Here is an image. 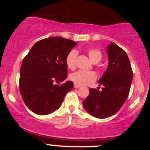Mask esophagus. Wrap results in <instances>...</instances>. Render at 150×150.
Returning <instances> with one entry per match:
<instances>
[{
	"label": "esophagus",
	"instance_id": "1",
	"mask_svg": "<svg viewBox=\"0 0 150 150\" xmlns=\"http://www.w3.org/2000/svg\"><path fill=\"white\" fill-rule=\"evenodd\" d=\"M80 87V86L79 85H77V84H74V87H75V88L77 89V88H79Z\"/></svg>",
	"mask_w": 150,
	"mask_h": 150
}]
</instances>
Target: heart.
<instances>
[{"label":"heart","instance_id":"obj_1","mask_svg":"<svg viewBox=\"0 0 150 150\" xmlns=\"http://www.w3.org/2000/svg\"><path fill=\"white\" fill-rule=\"evenodd\" d=\"M88 56L92 63H99L102 58V53L99 49H89L88 51ZM77 56V51L76 50H72L67 55L66 58H65V63H66V65L68 68L73 70L75 68ZM69 78L75 84L82 85L94 82L97 79V75L93 71L78 70V71L70 74Z\"/></svg>","mask_w":150,"mask_h":150}]
</instances>
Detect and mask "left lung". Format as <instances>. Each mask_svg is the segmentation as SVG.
<instances>
[{
  "label": "left lung",
  "mask_w": 150,
  "mask_h": 150,
  "mask_svg": "<svg viewBox=\"0 0 150 150\" xmlns=\"http://www.w3.org/2000/svg\"><path fill=\"white\" fill-rule=\"evenodd\" d=\"M108 68L98 83L101 90L89 89L84 108L93 116L106 118L115 114L128 97L132 80L130 60L124 50L111 42L106 49Z\"/></svg>",
  "instance_id": "8db88e82"
}]
</instances>
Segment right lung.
<instances>
[{
  "mask_svg": "<svg viewBox=\"0 0 150 150\" xmlns=\"http://www.w3.org/2000/svg\"><path fill=\"white\" fill-rule=\"evenodd\" d=\"M77 43L56 37L36 43L22 63L20 91L26 106L38 115L53 113L61 106L65 94L73 87L72 81L61 85L67 78V55Z\"/></svg>",
  "mask_w": 150,
  "mask_h": 150,
  "instance_id": "obj_1",
  "label": "right lung"
}]
</instances>
